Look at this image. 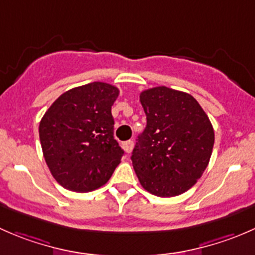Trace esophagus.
Listing matches in <instances>:
<instances>
[{"mask_svg":"<svg viewBox=\"0 0 255 255\" xmlns=\"http://www.w3.org/2000/svg\"><path fill=\"white\" fill-rule=\"evenodd\" d=\"M133 145H134V142H133V140H126V142H123V144H122V146H123V149H125L126 153H130L133 149Z\"/></svg>","mask_w":255,"mask_h":255,"instance_id":"1","label":"esophagus"}]
</instances>
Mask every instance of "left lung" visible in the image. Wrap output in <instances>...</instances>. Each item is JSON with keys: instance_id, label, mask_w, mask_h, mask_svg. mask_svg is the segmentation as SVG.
I'll list each match as a JSON object with an SVG mask.
<instances>
[{"instance_id": "obj_1", "label": "left lung", "mask_w": 255, "mask_h": 255, "mask_svg": "<svg viewBox=\"0 0 255 255\" xmlns=\"http://www.w3.org/2000/svg\"><path fill=\"white\" fill-rule=\"evenodd\" d=\"M146 127L138 135L132 164L150 194L173 197L196 184L207 168L215 132L199 102L186 92L158 86L139 96Z\"/></svg>"}]
</instances>
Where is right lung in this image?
Instances as JSON below:
<instances>
[{
  "label": "right lung",
  "instance_id": "right-lung-1",
  "mask_svg": "<svg viewBox=\"0 0 255 255\" xmlns=\"http://www.w3.org/2000/svg\"><path fill=\"white\" fill-rule=\"evenodd\" d=\"M120 90L91 82L64 92L39 125L43 155L65 189L89 192L106 184L125 151L113 137L111 107Z\"/></svg>",
  "mask_w": 255,
  "mask_h": 255
}]
</instances>
